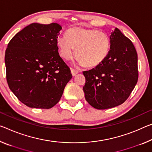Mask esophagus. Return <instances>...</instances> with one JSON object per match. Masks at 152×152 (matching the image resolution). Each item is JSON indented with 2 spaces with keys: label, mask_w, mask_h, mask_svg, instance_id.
Here are the masks:
<instances>
[{
  "label": "esophagus",
  "mask_w": 152,
  "mask_h": 152,
  "mask_svg": "<svg viewBox=\"0 0 152 152\" xmlns=\"http://www.w3.org/2000/svg\"><path fill=\"white\" fill-rule=\"evenodd\" d=\"M71 72H72V76H76V74L78 73V71L77 70V69H76L71 68Z\"/></svg>",
  "instance_id": "1"
}]
</instances>
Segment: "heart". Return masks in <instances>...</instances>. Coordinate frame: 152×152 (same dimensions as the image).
I'll return each instance as SVG.
<instances>
[{"label": "heart", "instance_id": "b5f03b06", "mask_svg": "<svg viewBox=\"0 0 152 152\" xmlns=\"http://www.w3.org/2000/svg\"><path fill=\"white\" fill-rule=\"evenodd\" d=\"M66 37L57 38L59 54L65 59H70L74 55L79 63L86 67L100 64L109 53L110 42L106 34L96 30L72 28L66 33Z\"/></svg>", "mask_w": 152, "mask_h": 152}]
</instances>
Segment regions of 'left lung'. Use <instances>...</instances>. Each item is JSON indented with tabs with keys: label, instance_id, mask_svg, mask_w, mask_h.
<instances>
[{
	"label": "left lung",
	"instance_id": "1",
	"mask_svg": "<svg viewBox=\"0 0 152 152\" xmlns=\"http://www.w3.org/2000/svg\"><path fill=\"white\" fill-rule=\"evenodd\" d=\"M109 53L95 68L83 73L85 97L98 110L121 105L131 95L138 80L137 53L129 38L115 28L110 35Z\"/></svg>",
	"mask_w": 152,
	"mask_h": 152
}]
</instances>
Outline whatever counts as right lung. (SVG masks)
<instances>
[{"instance_id":"right-lung-1","label":"right lung","mask_w":152,"mask_h":152,"mask_svg":"<svg viewBox=\"0 0 152 152\" xmlns=\"http://www.w3.org/2000/svg\"><path fill=\"white\" fill-rule=\"evenodd\" d=\"M61 29L57 23H34L16 34L7 46V83L28 107H53L72 78L70 69L58 53L57 40Z\"/></svg>"}]
</instances>
